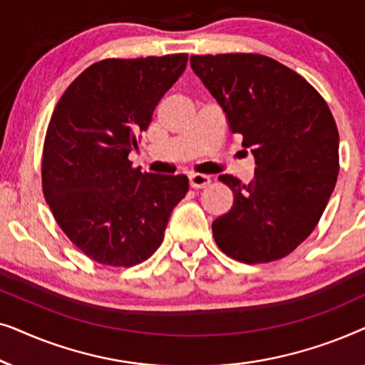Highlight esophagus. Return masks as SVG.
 <instances>
[{
    "label": "esophagus",
    "instance_id": "34e87169",
    "mask_svg": "<svg viewBox=\"0 0 365 365\" xmlns=\"http://www.w3.org/2000/svg\"><path fill=\"white\" fill-rule=\"evenodd\" d=\"M211 184V178L204 176V174H191L189 176V186L192 189H204Z\"/></svg>",
    "mask_w": 365,
    "mask_h": 365
}]
</instances>
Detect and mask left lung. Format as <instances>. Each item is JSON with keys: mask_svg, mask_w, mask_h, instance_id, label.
Returning a JSON list of instances; mask_svg holds the SVG:
<instances>
[{"mask_svg": "<svg viewBox=\"0 0 365 365\" xmlns=\"http://www.w3.org/2000/svg\"><path fill=\"white\" fill-rule=\"evenodd\" d=\"M191 68L256 159L252 182L219 176L234 202L212 222L214 241L239 262L289 256L316 229L337 181L339 131L326 99L264 54H196Z\"/></svg>", "mask_w": 365, "mask_h": 365, "instance_id": "obj_1", "label": "left lung"}]
</instances>
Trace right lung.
<instances>
[{"label": "right lung", "mask_w": 365, "mask_h": 365, "mask_svg": "<svg viewBox=\"0 0 365 365\" xmlns=\"http://www.w3.org/2000/svg\"><path fill=\"white\" fill-rule=\"evenodd\" d=\"M186 63V53L103 59L69 84L49 119L44 197L69 241L104 266L151 257L189 191L182 174L141 173L128 159Z\"/></svg>", "instance_id": "obj_1"}]
</instances>
